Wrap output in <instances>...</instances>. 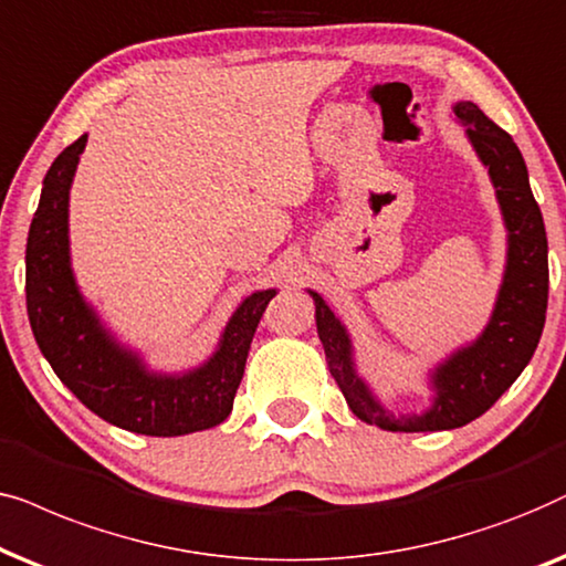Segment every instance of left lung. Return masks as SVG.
<instances>
[{"instance_id": "obj_1", "label": "left lung", "mask_w": 566, "mask_h": 566, "mask_svg": "<svg viewBox=\"0 0 566 566\" xmlns=\"http://www.w3.org/2000/svg\"><path fill=\"white\" fill-rule=\"evenodd\" d=\"M453 116L465 129L481 165L489 170L507 230V255L484 331L427 373L432 396L424 411L394 413L380 401L370 382L361 378L352 336L342 318L318 292L307 290L315 303V326L328 370L346 403L361 421L388 432H440L481 417L525 370L546 323L548 243L523 155L510 134L486 118L476 103L458 101Z\"/></svg>"}]
</instances>
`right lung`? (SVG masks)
<instances>
[{"instance_id":"obj_1","label":"right lung","mask_w":566,"mask_h":566,"mask_svg":"<svg viewBox=\"0 0 566 566\" xmlns=\"http://www.w3.org/2000/svg\"><path fill=\"white\" fill-rule=\"evenodd\" d=\"M87 134L51 163L25 248V300L35 344L59 380L97 417L137 434L178 437L222 424L243 380L253 334L276 290L240 300L201 365L153 370L82 295L70 251V191Z\"/></svg>"}]
</instances>
